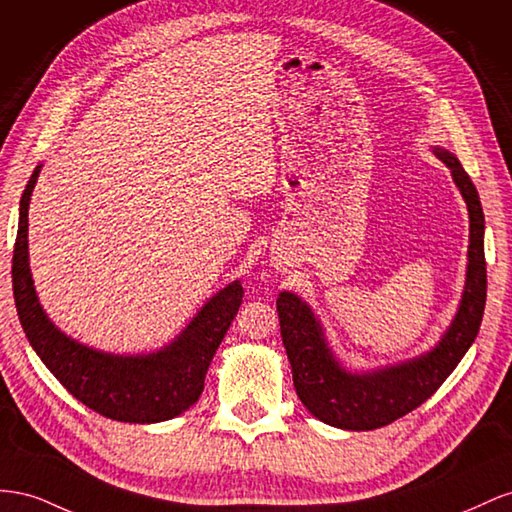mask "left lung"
<instances>
[{
  "instance_id": "8db88e82",
  "label": "left lung",
  "mask_w": 512,
  "mask_h": 512,
  "mask_svg": "<svg viewBox=\"0 0 512 512\" xmlns=\"http://www.w3.org/2000/svg\"><path fill=\"white\" fill-rule=\"evenodd\" d=\"M433 152L450 169L452 180L467 203L470 248H467V274L459 311L431 352L394 367L352 373L334 358L324 328L309 304L291 291H281L276 298L281 337L298 397L306 410L330 427L371 431L416 410L455 371L474 343L483 321L487 300L483 206L474 182L457 156L444 148H433Z\"/></svg>"
}]
</instances>
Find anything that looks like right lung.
Segmentation results:
<instances>
[{"mask_svg": "<svg viewBox=\"0 0 512 512\" xmlns=\"http://www.w3.org/2000/svg\"><path fill=\"white\" fill-rule=\"evenodd\" d=\"M38 173L40 165L21 197L12 255L14 304L29 345L72 397L100 416L135 425L180 416L203 392L210 362L240 309L244 296L240 281L229 283L212 296L180 337L154 354H105L72 341L42 311L29 270L27 210Z\"/></svg>", "mask_w": 512, "mask_h": 512, "instance_id": "1", "label": "right lung"}]
</instances>
